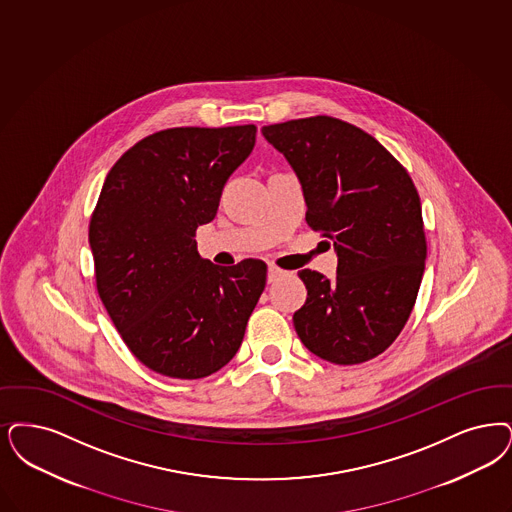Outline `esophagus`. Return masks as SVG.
<instances>
[{"label":"esophagus","mask_w":512,"mask_h":512,"mask_svg":"<svg viewBox=\"0 0 512 512\" xmlns=\"http://www.w3.org/2000/svg\"><path fill=\"white\" fill-rule=\"evenodd\" d=\"M282 276H286V270H282V268H278L276 265H268V282H270V284L276 282V280L282 278Z\"/></svg>","instance_id":"34e87169"}]
</instances>
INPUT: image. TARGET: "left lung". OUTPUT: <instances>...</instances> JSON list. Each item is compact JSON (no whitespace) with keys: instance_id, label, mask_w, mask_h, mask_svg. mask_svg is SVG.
<instances>
[{"instance_id":"8db88e82","label":"left lung","mask_w":512,"mask_h":512,"mask_svg":"<svg viewBox=\"0 0 512 512\" xmlns=\"http://www.w3.org/2000/svg\"><path fill=\"white\" fill-rule=\"evenodd\" d=\"M307 200V223L333 242L337 278L305 268L293 314L303 345L339 366L379 356L406 326L425 272L421 200L406 167L352 123L312 116L265 125Z\"/></svg>"}]
</instances>
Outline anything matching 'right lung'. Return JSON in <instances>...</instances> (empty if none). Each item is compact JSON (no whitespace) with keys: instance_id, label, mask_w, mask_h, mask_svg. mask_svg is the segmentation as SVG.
Wrapping results in <instances>:
<instances>
[{"instance_id":"right-lung-1","label":"right lung","mask_w":512,"mask_h":512,"mask_svg":"<svg viewBox=\"0 0 512 512\" xmlns=\"http://www.w3.org/2000/svg\"><path fill=\"white\" fill-rule=\"evenodd\" d=\"M257 127H171L131 146L108 171L89 221L95 282L123 343L146 368L202 379L244 341L266 265L217 266L196 249Z\"/></svg>"}]
</instances>
